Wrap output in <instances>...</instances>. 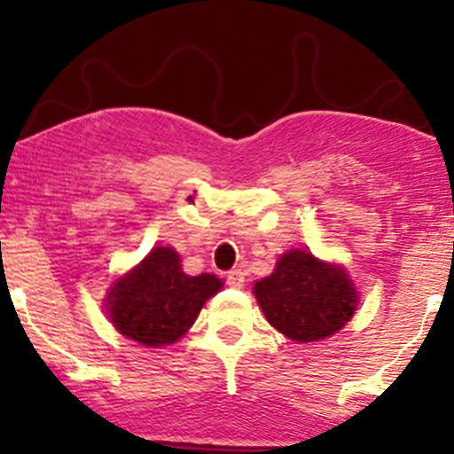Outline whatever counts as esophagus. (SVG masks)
<instances>
[{"mask_svg":"<svg viewBox=\"0 0 454 454\" xmlns=\"http://www.w3.org/2000/svg\"><path fill=\"white\" fill-rule=\"evenodd\" d=\"M226 284L231 286V288H243L245 284V273L241 269H232L226 273Z\"/></svg>","mask_w":454,"mask_h":454,"instance_id":"esophagus-1","label":"esophagus"}]
</instances>
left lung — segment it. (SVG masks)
Returning a JSON list of instances; mask_svg holds the SVG:
<instances>
[{"label":"left lung","mask_w":454,"mask_h":454,"mask_svg":"<svg viewBox=\"0 0 454 454\" xmlns=\"http://www.w3.org/2000/svg\"><path fill=\"white\" fill-rule=\"evenodd\" d=\"M254 294L269 325L299 343L331 337L350 322L358 305L348 270L305 249L286 252L273 273L256 281Z\"/></svg>","instance_id":"obj_1"}]
</instances>
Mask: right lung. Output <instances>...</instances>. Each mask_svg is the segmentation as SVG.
<instances>
[{
  "instance_id": "obj_1",
  "label": "right lung",
  "mask_w": 454,
  "mask_h": 454,
  "mask_svg": "<svg viewBox=\"0 0 454 454\" xmlns=\"http://www.w3.org/2000/svg\"><path fill=\"white\" fill-rule=\"evenodd\" d=\"M222 286L211 273L185 275L173 247H153L143 262L114 281L106 311L121 335L149 348L168 346L185 335Z\"/></svg>"
}]
</instances>
